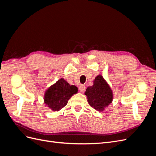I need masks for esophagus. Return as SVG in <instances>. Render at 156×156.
<instances>
[{
	"label": "esophagus",
	"instance_id": "esophagus-1",
	"mask_svg": "<svg viewBox=\"0 0 156 156\" xmlns=\"http://www.w3.org/2000/svg\"><path fill=\"white\" fill-rule=\"evenodd\" d=\"M79 90L81 91V92H84V91H85L86 87L84 86V85H83V84H81V85L79 87Z\"/></svg>",
	"mask_w": 156,
	"mask_h": 156
}]
</instances>
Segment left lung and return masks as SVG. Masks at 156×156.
I'll return each mask as SVG.
<instances>
[{"label":"left lung","mask_w":156,"mask_h":156,"mask_svg":"<svg viewBox=\"0 0 156 156\" xmlns=\"http://www.w3.org/2000/svg\"><path fill=\"white\" fill-rule=\"evenodd\" d=\"M84 94L89 104L99 111L104 110L112 101V90L101 75L96 77L93 86L88 87Z\"/></svg>","instance_id":"obj_1"}]
</instances>
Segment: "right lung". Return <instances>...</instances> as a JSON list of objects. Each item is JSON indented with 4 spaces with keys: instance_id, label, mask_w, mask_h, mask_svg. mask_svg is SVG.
I'll return each instance as SVG.
<instances>
[{
    "instance_id": "obj_1",
    "label": "right lung",
    "mask_w": 156,
    "mask_h": 156,
    "mask_svg": "<svg viewBox=\"0 0 156 156\" xmlns=\"http://www.w3.org/2000/svg\"><path fill=\"white\" fill-rule=\"evenodd\" d=\"M77 91L76 87L70 85L62 78L45 92L44 103L51 110L59 111L67 105L69 99Z\"/></svg>"
}]
</instances>
